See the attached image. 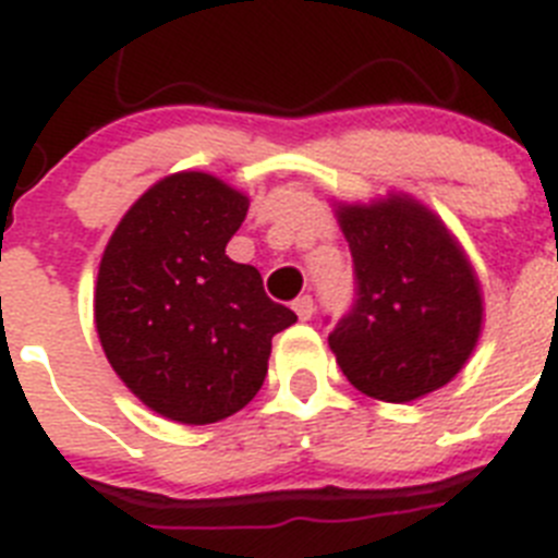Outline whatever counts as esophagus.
Wrapping results in <instances>:
<instances>
[{
  "label": "esophagus",
  "instance_id": "esophagus-1",
  "mask_svg": "<svg viewBox=\"0 0 558 558\" xmlns=\"http://www.w3.org/2000/svg\"><path fill=\"white\" fill-rule=\"evenodd\" d=\"M293 310H295V315L302 318V322H310L315 313V302L310 299V295H299V299L293 302Z\"/></svg>",
  "mask_w": 558,
  "mask_h": 558
}]
</instances>
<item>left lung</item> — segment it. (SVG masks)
<instances>
[{
    "mask_svg": "<svg viewBox=\"0 0 558 558\" xmlns=\"http://www.w3.org/2000/svg\"><path fill=\"white\" fill-rule=\"evenodd\" d=\"M354 304L329 332L340 372L383 402H413L463 368L481 338L483 295L456 236L408 195L340 204Z\"/></svg>",
    "mask_w": 558,
    "mask_h": 558,
    "instance_id": "8db88e82",
    "label": "left lung"
}]
</instances>
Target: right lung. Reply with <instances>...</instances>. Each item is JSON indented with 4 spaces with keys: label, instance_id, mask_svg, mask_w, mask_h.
<instances>
[{
    "label": "right lung",
    "instance_id": "add662e5",
    "mask_svg": "<svg viewBox=\"0 0 558 558\" xmlns=\"http://www.w3.org/2000/svg\"><path fill=\"white\" fill-rule=\"evenodd\" d=\"M248 198L209 172H175L142 195L100 259L95 324L120 379L159 416L211 425L245 408L270 340L295 313L254 265L226 256Z\"/></svg>",
    "mask_w": 558,
    "mask_h": 558
}]
</instances>
